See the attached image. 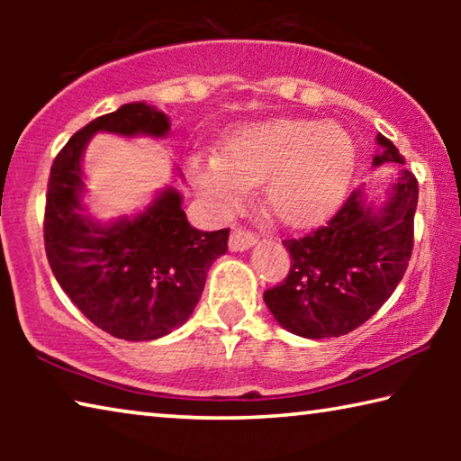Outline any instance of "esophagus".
Instances as JSON below:
<instances>
[{
  "label": "esophagus",
  "mask_w": 461,
  "mask_h": 461,
  "mask_svg": "<svg viewBox=\"0 0 461 461\" xmlns=\"http://www.w3.org/2000/svg\"><path fill=\"white\" fill-rule=\"evenodd\" d=\"M256 241H258V238H256L252 231H248L244 228H236L230 236V249L231 252H244V249L252 248Z\"/></svg>",
  "instance_id": "1"
}]
</instances>
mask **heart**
I'll use <instances>...</instances> for the list:
<instances>
[{
    "instance_id": "obj_1",
    "label": "heart",
    "mask_w": 461,
    "mask_h": 461,
    "mask_svg": "<svg viewBox=\"0 0 461 461\" xmlns=\"http://www.w3.org/2000/svg\"><path fill=\"white\" fill-rule=\"evenodd\" d=\"M354 144L341 128L311 120H268L238 128L221 158L193 160L191 181L217 209H231L246 186L262 185L264 203L286 225L330 215L354 173Z\"/></svg>"
}]
</instances>
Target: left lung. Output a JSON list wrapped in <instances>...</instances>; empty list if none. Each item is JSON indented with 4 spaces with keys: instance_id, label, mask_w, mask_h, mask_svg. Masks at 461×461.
Here are the masks:
<instances>
[{
    "instance_id": "left-lung-1",
    "label": "left lung",
    "mask_w": 461,
    "mask_h": 461,
    "mask_svg": "<svg viewBox=\"0 0 461 461\" xmlns=\"http://www.w3.org/2000/svg\"><path fill=\"white\" fill-rule=\"evenodd\" d=\"M376 142L374 167L404 165L388 138L378 134ZM417 199L415 175L401 168L380 207L360 186L323 228L285 240L291 270L285 283L264 293L276 321L309 339L339 338L368 321L407 272Z\"/></svg>"
}]
</instances>
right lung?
I'll return each instance as SVG.
<instances>
[{
  "instance_id": "add662e5",
  "label": "right lung",
  "mask_w": 461,
  "mask_h": 461,
  "mask_svg": "<svg viewBox=\"0 0 461 461\" xmlns=\"http://www.w3.org/2000/svg\"><path fill=\"white\" fill-rule=\"evenodd\" d=\"M168 115L126 104L93 120L52 162L44 209L46 258L77 309L113 338L150 341L181 327L197 307L207 270L228 252L230 230H194L173 186L136 217L99 223L85 213V146L97 131L165 138Z\"/></svg>"
}]
</instances>
